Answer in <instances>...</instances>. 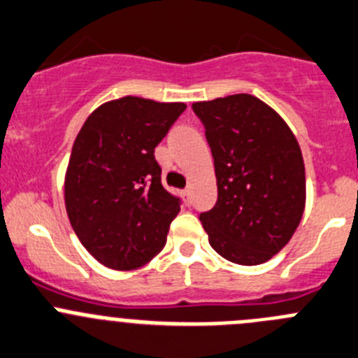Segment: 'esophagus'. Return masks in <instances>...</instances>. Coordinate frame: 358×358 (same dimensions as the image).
<instances>
[{"instance_id":"esophagus-1","label":"esophagus","mask_w":358,"mask_h":358,"mask_svg":"<svg viewBox=\"0 0 358 358\" xmlns=\"http://www.w3.org/2000/svg\"><path fill=\"white\" fill-rule=\"evenodd\" d=\"M182 196H185V200L188 203H192V189L189 188H186V189H182Z\"/></svg>"}]
</instances>
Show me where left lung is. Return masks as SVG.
Returning <instances> with one entry per match:
<instances>
[{"label": "left lung", "instance_id": "left-lung-1", "mask_svg": "<svg viewBox=\"0 0 358 358\" xmlns=\"http://www.w3.org/2000/svg\"><path fill=\"white\" fill-rule=\"evenodd\" d=\"M214 158L217 202L200 214L209 244L239 265H258L283 250L301 223L306 170L283 117L253 94L196 101Z\"/></svg>", "mask_w": 358, "mask_h": 358}]
</instances>
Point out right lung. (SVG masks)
I'll return each mask as SVG.
<instances>
[{
    "mask_svg": "<svg viewBox=\"0 0 358 358\" xmlns=\"http://www.w3.org/2000/svg\"><path fill=\"white\" fill-rule=\"evenodd\" d=\"M185 108L119 98L91 112L75 138L64 206L83 246L105 267L134 271L165 246L181 203L163 188L155 148Z\"/></svg>",
    "mask_w": 358,
    "mask_h": 358,
    "instance_id": "add662e5",
    "label": "right lung"
}]
</instances>
